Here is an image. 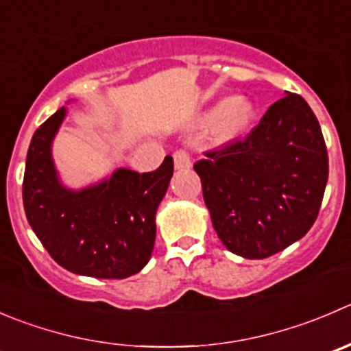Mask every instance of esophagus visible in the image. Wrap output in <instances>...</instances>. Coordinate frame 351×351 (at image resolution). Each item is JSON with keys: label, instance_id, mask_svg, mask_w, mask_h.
<instances>
[{"label": "esophagus", "instance_id": "obj_1", "mask_svg": "<svg viewBox=\"0 0 351 351\" xmlns=\"http://www.w3.org/2000/svg\"><path fill=\"white\" fill-rule=\"evenodd\" d=\"M173 162H175V169H189L192 168V159H190L186 151H176L173 154Z\"/></svg>", "mask_w": 351, "mask_h": 351}]
</instances>
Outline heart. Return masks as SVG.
I'll use <instances>...</instances> for the list:
<instances>
[{
	"label": "heart",
	"mask_w": 351,
	"mask_h": 351,
	"mask_svg": "<svg viewBox=\"0 0 351 351\" xmlns=\"http://www.w3.org/2000/svg\"><path fill=\"white\" fill-rule=\"evenodd\" d=\"M254 106L247 97L234 96L217 101L199 117L200 128H210L214 141L219 144L237 141L250 127Z\"/></svg>",
	"instance_id": "b5f03b06"
}]
</instances>
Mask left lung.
<instances>
[{"mask_svg": "<svg viewBox=\"0 0 351 351\" xmlns=\"http://www.w3.org/2000/svg\"><path fill=\"white\" fill-rule=\"evenodd\" d=\"M193 169L224 247L266 258L312 228L329 162L314 111L304 97L285 93L247 137L207 152Z\"/></svg>", "mask_w": 351, "mask_h": 351, "instance_id": "8db88e82", "label": "left lung"}]
</instances>
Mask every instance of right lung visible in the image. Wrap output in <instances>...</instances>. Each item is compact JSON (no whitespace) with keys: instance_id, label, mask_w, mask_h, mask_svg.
<instances>
[{"instance_id":"add662e5","label":"right lung","mask_w":351,"mask_h":351,"mask_svg":"<svg viewBox=\"0 0 351 351\" xmlns=\"http://www.w3.org/2000/svg\"><path fill=\"white\" fill-rule=\"evenodd\" d=\"M68 114L61 106L36 130L23 173L27 221L51 257L73 274L123 280L145 267L156 240V213L173 176V159L152 173L117 168L73 189L60 176L53 142Z\"/></svg>"}]
</instances>
